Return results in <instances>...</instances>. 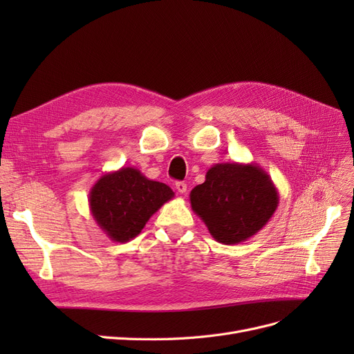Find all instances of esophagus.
<instances>
[{
	"label": "esophagus",
	"instance_id": "1",
	"mask_svg": "<svg viewBox=\"0 0 354 354\" xmlns=\"http://www.w3.org/2000/svg\"><path fill=\"white\" fill-rule=\"evenodd\" d=\"M176 190L178 192L180 195H185L187 192V185L185 183V181H177L176 183Z\"/></svg>",
	"mask_w": 354,
	"mask_h": 354
}]
</instances>
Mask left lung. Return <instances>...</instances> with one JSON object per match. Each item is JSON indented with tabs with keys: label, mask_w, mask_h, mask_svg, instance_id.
<instances>
[{
	"label": "left lung",
	"mask_w": 354,
	"mask_h": 354,
	"mask_svg": "<svg viewBox=\"0 0 354 354\" xmlns=\"http://www.w3.org/2000/svg\"><path fill=\"white\" fill-rule=\"evenodd\" d=\"M190 205L211 236L234 245L260 232L279 205L270 176L257 164L212 165L202 185L192 189Z\"/></svg>",
	"instance_id": "8db88e82"
}]
</instances>
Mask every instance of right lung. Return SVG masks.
<instances>
[{
  "mask_svg": "<svg viewBox=\"0 0 354 354\" xmlns=\"http://www.w3.org/2000/svg\"><path fill=\"white\" fill-rule=\"evenodd\" d=\"M174 192L160 181L149 180L134 167H122L103 174L88 194L91 216L113 242H128Z\"/></svg>",
  "mask_w": 354,
  "mask_h": 354,
  "instance_id": "obj_1",
  "label": "right lung"
}]
</instances>
